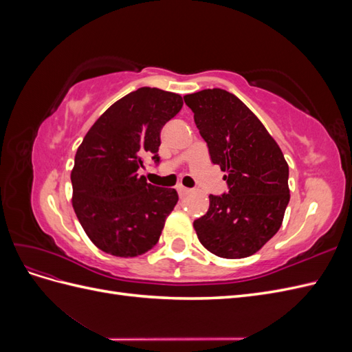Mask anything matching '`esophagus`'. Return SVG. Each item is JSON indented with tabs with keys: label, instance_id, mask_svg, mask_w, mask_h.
I'll list each match as a JSON object with an SVG mask.
<instances>
[{
	"label": "esophagus",
	"instance_id": "obj_1",
	"mask_svg": "<svg viewBox=\"0 0 352 352\" xmlns=\"http://www.w3.org/2000/svg\"><path fill=\"white\" fill-rule=\"evenodd\" d=\"M176 189H177V192H179V195H180V197H185V195H188V194L190 192V189L185 188L184 185H177V186H176Z\"/></svg>",
	"mask_w": 352,
	"mask_h": 352
}]
</instances>
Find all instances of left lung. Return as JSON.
I'll use <instances>...</instances> for the list:
<instances>
[{"mask_svg":"<svg viewBox=\"0 0 352 352\" xmlns=\"http://www.w3.org/2000/svg\"><path fill=\"white\" fill-rule=\"evenodd\" d=\"M184 100L211 162L228 173V192L210 195L208 211L194 221L198 239L217 257H250L282 225L289 167L257 116L233 94L214 88Z\"/></svg>","mask_w":352,"mask_h":352,"instance_id":"8db88e82","label":"left lung"}]
</instances>
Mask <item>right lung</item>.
Instances as JSON below:
<instances>
[{"mask_svg": "<svg viewBox=\"0 0 352 352\" xmlns=\"http://www.w3.org/2000/svg\"><path fill=\"white\" fill-rule=\"evenodd\" d=\"M179 94L140 88L116 101L85 135L72 170L73 208L97 247L136 257L158 242L177 192L138 175L144 155L160 163L163 126L180 111Z\"/></svg>", "mask_w": 352, "mask_h": 352, "instance_id": "right-lung-1", "label": "right lung"}]
</instances>
